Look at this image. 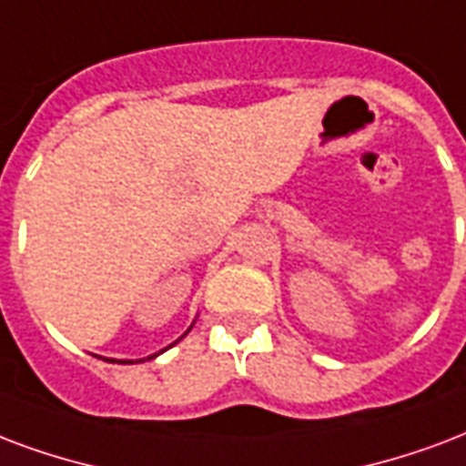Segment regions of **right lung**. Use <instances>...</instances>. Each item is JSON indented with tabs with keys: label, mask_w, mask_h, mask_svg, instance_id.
Returning <instances> with one entry per match:
<instances>
[{
	"label": "right lung",
	"mask_w": 466,
	"mask_h": 466,
	"mask_svg": "<svg viewBox=\"0 0 466 466\" xmlns=\"http://www.w3.org/2000/svg\"><path fill=\"white\" fill-rule=\"evenodd\" d=\"M154 357H156V354H154ZM154 357H147V360H154ZM147 360H138V361H147ZM109 361H116V360H109ZM122 364H134V361H122Z\"/></svg>",
	"instance_id": "right-lung-1"
}]
</instances>
